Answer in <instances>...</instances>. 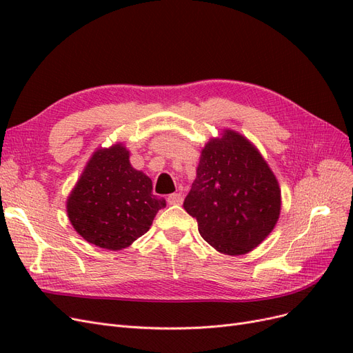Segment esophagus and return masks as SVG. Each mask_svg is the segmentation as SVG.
Returning a JSON list of instances; mask_svg holds the SVG:
<instances>
[{
	"mask_svg": "<svg viewBox=\"0 0 353 353\" xmlns=\"http://www.w3.org/2000/svg\"><path fill=\"white\" fill-rule=\"evenodd\" d=\"M168 203L169 205H181L183 203V194L179 193H174L168 196Z\"/></svg>",
	"mask_w": 353,
	"mask_h": 353,
	"instance_id": "1",
	"label": "esophagus"
}]
</instances>
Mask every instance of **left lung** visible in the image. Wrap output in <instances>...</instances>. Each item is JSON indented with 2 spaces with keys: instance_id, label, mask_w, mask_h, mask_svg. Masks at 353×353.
<instances>
[{
  "instance_id": "obj_1",
  "label": "left lung",
  "mask_w": 353,
  "mask_h": 353,
  "mask_svg": "<svg viewBox=\"0 0 353 353\" xmlns=\"http://www.w3.org/2000/svg\"><path fill=\"white\" fill-rule=\"evenodd\" d=\"M213 249L245 254L270 236L281 212V188L258 148L225 130L201 148L197 176L184 200Z\"/></svg>"
}]
</instances>
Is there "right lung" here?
I'll return each mask as SVG.
<instances>
[{
	"mask_svg": "<svg viewBox=\"0 0 353 353\" xmlns=\"http://www.w3.org/2000/svg\"><path fill=\"white\" fill-rule=\"evenodd\" d=\"M152 190V179L132 168L122 143L99 147L68 197V218L90 244L126 249L150 230L156 213L166 206Z\"/></svg>",
	"mask_w": 353,
	"mask_h": 353,
	"instance_id": "1",
	"label": "right lung"
}]
</instances>
